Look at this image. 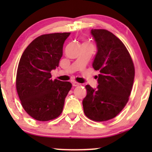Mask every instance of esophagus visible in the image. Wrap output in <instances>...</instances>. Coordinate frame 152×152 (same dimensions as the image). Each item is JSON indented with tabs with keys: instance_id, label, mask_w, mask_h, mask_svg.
I'll use <instances>...</instances> for the list:
<instances>
[{
	"instance_id": "1",
	"label": "esophagus",
	"mask_w": 152,
	"mask_h": 152,
	"mask_svg": "<svg viewBox=\"0 0 152 152\" xmlns=\"http://www.w3.org/2000/svg\"><path fill=\"white\" fill-rule=\"evenodd\" d=\"M72 85H73V86H74V87H77V86L79 85V83H78L76 82H72Z\"/></svg>"
}]
</instances>
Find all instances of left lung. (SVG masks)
I'll use <instances>...</instances> for the list:
<instances>
[{"mask_svg": "<svg viewBox=\"0 0 152 152\" xmlns=\"http://www.w3.org/2000/svg\"><path fill=\"white\" fill-rule=\"evenodd\" d=\"M97 45L93 62L100 70L97 88L86 85L84 113L95 121H106L121 113L129 101L134 78L132 59L123 42L109 31L92 29Z\"/></svg>", "mask_w": 152, "mask_h": 152, "instance_id": "1", "label": "left lung"}]
</instances>
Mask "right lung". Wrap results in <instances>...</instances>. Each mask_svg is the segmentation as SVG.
<instances>
[{
    "label": "right lung",
    "instance_id": "add662e5",
    "mask_svg": "<svg viewBox=\"0 0 152 152\" xmlns=\"http://www.w3.org/2000/svg\"><path fill=\"white\" fill-rule=\"evenodd\" d=\"M70 33L43 34L25 49L18 64L16 88L27 113L39 121L56 118L71 89L69 82L51 79L50 71L59 66L65 39Z\"/></svg>",
    "mask_w": 152,
    "mask_h": 152
}]
</instances>
